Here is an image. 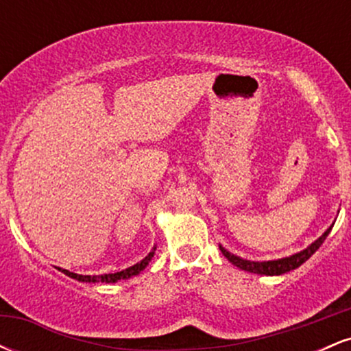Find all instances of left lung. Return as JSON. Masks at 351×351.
I'll list each match as a JSON object with an SVG mask.
<instances>
[{"label":"left lung","mask_w":351,"mask_h":351,"mask_svg":"<svg viewBox=\"0 0 351 351\" xmlns=\"http://www.w3.org/2000/svg\"><path fill=\"white\" fill-rule=\"evenodd\" d=\"M332 228L333 226H330L327 231H325L324 234L318 237L315 243L310 244L307 249H304V251L293 254V256L284 257V259H277V261H264V263H254V261L241 259V257H237V256H234V254L226 251L223 245H219V249H221V252L224 254V257H226L229 263H232L236 265V267L243 269V271H247V272H252V274H261V276H280V274L291 272V271H293V269L300 267V265L304 264L305 261L308 259V257H312V254L315 252L322 244H324L325 239H327L328 232L332 231Z\"/></svg>","instance_id":"1"}]
</instances>
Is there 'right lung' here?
<instances>
[{"instance_id": "add662e5", "label": "right lung", "mask_w": 351, "mask_h": 351, "mask_svg": "<svg viewBox=\"0 0 351 351\" xmlns=\"http://www.w3.org/2000/svg\"><path fill=\"white\" fill-rule=\"evenodd\" d=\"M155 249L156 247H153V251L148 254V256L145 257V259L140 261V263H136L135 265H132V267L125 269V271L115 272V274H104V276H80V274L69 272V271H66V269H60V267H59V271L66 274V276L72 277V279L79 280V282H94V284H95V282H107V284H110V282H112V284H114V282H117V280L130 279V277H134V276H136V274L142 272L143 269L148 265V263H150V261H152L153 254H155Z\"/></svg>"}]
</instances>
